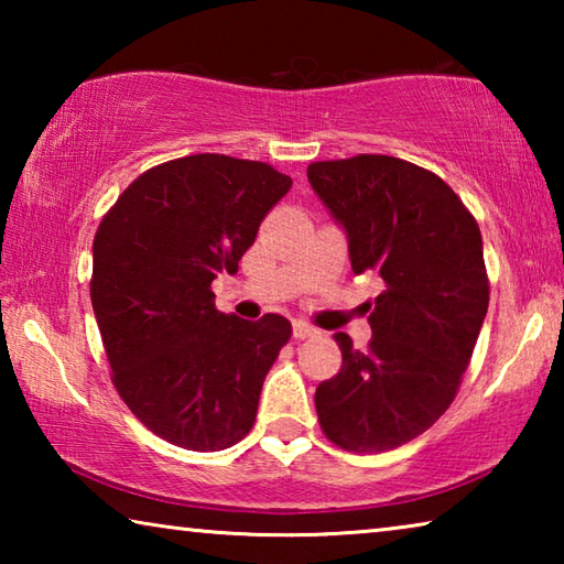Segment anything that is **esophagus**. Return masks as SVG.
<instances>
[{
  "label": "esophagus",
  "instance_id": "obj_1",
  "mask_svg": "<svg viewBox=\"0 0 564 564\" xmlns=\"http://www.w3.org/2000/svg\"><path fill=\"white\" fill-rule=\"evenodd\" d=\"M316 328L311 326V323H305V321H293V336L299 338V340H303V338H311V336H316Z\"/></svg>",
  "mask_w": 564,
  "mask_h": 564
}]
</instances>
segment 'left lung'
Returning a JSON list of instances; mask_svg holds the SVG:
<instances>
[{"label":"left lung","mask_w":564,"mask_h":564,"mask_svg":"<svg viewBox=\"0 0 564 564\" xmlns=\"http://www.w3.org/2000/svg\"><path fill=\"white\" fill-rule=\"evenodd\" d=\"M308 181L348 236L352 273L386 283L373 338L316 388L321 431L348 453H386L425 433L460 388L490 303L482 236L441 176L380 154L316 161Z\"/></svg>","instance_id":"left-lung-1"}]
</instances>
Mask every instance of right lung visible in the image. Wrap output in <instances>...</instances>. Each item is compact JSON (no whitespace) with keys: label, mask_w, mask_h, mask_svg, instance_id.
<instances>
[{"label":"right lung","mask_w":564,"mask_h":564,"mask_svg":"<svg viewBox=\"0 0 564 564\" xmlns=\"http://www.w3.org/2000/svg\"><path fill=\"white\" fill-rule=\"evenodd\" d=\"M291 176L263 161L194 154L133 178L94 236L91 305L111 380L166 443L226 451L256 423L265 373L291 338L279 313L216 308Z\"/></svg>","instance_id":"1"}]
</instances>
